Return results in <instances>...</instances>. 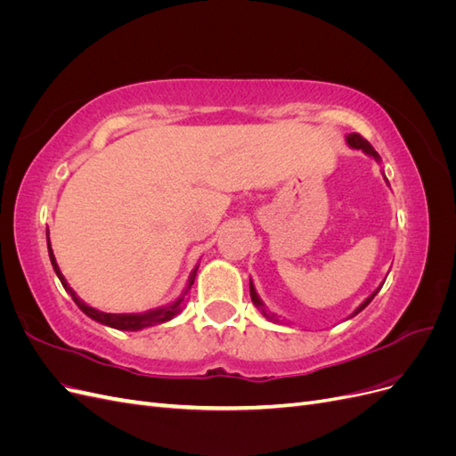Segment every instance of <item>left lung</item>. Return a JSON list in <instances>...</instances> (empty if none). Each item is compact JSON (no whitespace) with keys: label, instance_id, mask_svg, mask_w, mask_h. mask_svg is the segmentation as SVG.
I'll use <instances>...</instances> for the list:
<instances>
[{"label":"left lung","instance_id":"obj_1","mask_svg":"<svg viewBox=\"0 0 456 456\" xmlns=\"http://www.w3.org/2000/svg\"><path fill=\"white\" fill-rule=\"evenodd\" d=\"M346 144L350 146V148H354V150H362L363 151V154L365 156H369V158H372V159H375L377 163H382V159H380V156L377 154V150L375 148H372L365 139H363V136L362 134H357V133H350V134H346ZM382 176H384V181H386V184H388V178H386V175L382 173ZM390 186V184H388ZM386 281V280H384ZM384 281L375 289V291H372L363 302H362V305L360 306H357L348 317H346V320H352V317L354 315H357V314H360L363 308H367V305H369V302L372 300V298H375L377 297V293L380 291V289H382V285H384ZM249 287H251V300H253V305L260 310V314L262 315H265L266 317V320L268 322H273V323H285L283 320H280V315H275L273 312H270L268 308H266V305H265V302H262V298L258 297V293H256V289H255V283H253V280H249ZM289 323V322H287Z\"/></svg>","mask_w":456,"mask_h":456}]
</instances>
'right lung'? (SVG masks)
<instances>
[{
    "mask_svg": "<svg viewBox=\"0 0 456 456\" xmlns=\"http://www.w3.org/2000/svg\"><path fill=\"white\" fill-rule=\"evenodd\" d=\"M47 249H49V258H51V265H53L54 273L59 275L62 287L66 289V293L72 297V300L76 302L77 308L84 312L87 317H91V320H94L96 323H102L106 327H112V329H118V330H141V329H146V327H154V325H161L165 322H171L175 315H178V314L183 312V308L186 305V295H188V291L191 289V285H194L196 273H198V268H200V265H196L194 270L190 272V278L186 281L184 291L181 293V297H178L176 300L169 302V305L154 308V310H148V312H141V314H106V312H101V310L89 306L86 300H81L76 295L74 289L70 287V283L66 281V278H64L59 265H57V258H54V253L51 249L49 228H47Z\"/></svg>",
    "mask_w": 456,
    "mask_h": 456,
    "instance_id": "obj_1",
    "label": "right lung"
}]
</instances>
